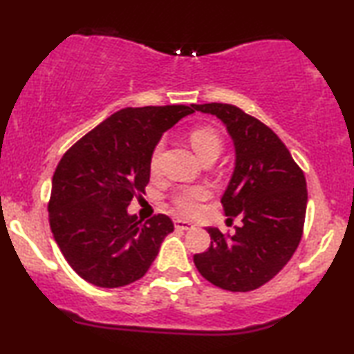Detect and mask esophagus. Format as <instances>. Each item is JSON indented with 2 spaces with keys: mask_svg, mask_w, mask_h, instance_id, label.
Listing matches in <instances>:
<instances>
[{
  "mask_svg": "<svg viewBox=\"0 0 354 354\" xmlns=\"http://www.w3.org/2000/svg\"><path fill=\"white\" fill-rule=\"evenodd\" d=\"M175 227H176V229H181V231H189V229H194L196 226H194L191 221L176 220V221H175Z\"/></svg>",
  "mask_w": 354,
  "mask_h": 354,
  "instance_id": "obj_1",
  "label": "esophagus"
}]
</instances>
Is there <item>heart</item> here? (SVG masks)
Wrapping results in <instances>:
<instances>
[{
	"instance_id": "1",
	"label": "heart",
	"mask_w": 354,
	"mask_h": 354,
	"mask_svg": "<svg viewBox=\"0 0 354 354\" xmlns=\"http://www.w3.org/2000/svg\"><path fill=\"white\" fill-rule=\"evenodd\" d=\"M189 141L194 152L197 153L198 158L208 156V153H220L221 151V139L220 134L216 133L215 128L212 127H196L189 134ZM162 149L163 144L158 142L153 147L152 156H151V170L157 171L158 165H160V157H162ZM210 197V191L205 186H189L183 187L175 197L176 208L184 215H194L201 208V203Z\"/></svg>"
}]
</instances>
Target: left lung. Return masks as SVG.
I'll list each match as a JSON object with an SVG mask.
<instances>
[{
	"label": "left lung",
	"instance_id": "left-lung-1",
	"mask_svg": "<svg viewBox=\"0 0 354 354\" xmlns=\"http://www.w3.org/2000/svg\"><path fill=\"white\" fill-rule=\"evenodd\" d=\"M215 115L232 139L236 160L221 197L225 215L242 225L225 237L208 227L212 243L194 255L201 274L213 286L250 292L271 281L300 243L306 215V179L277 134L231 104H192Z\"/></svg>",
	"mask_w": 354,
	"mask_h": 354
}]
</instances>
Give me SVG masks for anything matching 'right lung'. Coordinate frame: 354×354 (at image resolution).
Instances as JSON below:
<instances>
[{
    "label": "right lung",
    "instance_id": "right-lung-1",
    "mask_svg": "<svg viewBox=\"0 0 354 354\" xmlns=\"http://www.w3.org/2000/svg\"><path fill=\"white\" fill-rule=\"evenodd\" d=\"M194 113L191 106L127 107L72 146L53 176L49 223L54 241L77 274L117 288L146 274L173 221L129 215L151 178V156L162 134Z\"/></svg>",
    "mask_w": 354,
    "mask_h": 354
}]
</instances>
